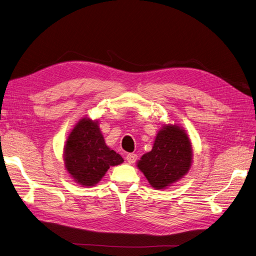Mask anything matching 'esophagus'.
I'll return each mask as SVG.
<instances>
[{
	"label": "esophagus",
	"instance_id": "esophagus-1",
	"mask_svg": "<svg viewBox=\"0 0 256 256\" xmlns=\"http://www.w3.org/2000/svg\"><path fill=\"white\" fill-rule=\"evenodd\" d=\"M136 159H138V154H128L127 156H126V160H127V162L129 164H134V162L136 161Z\"/></svg>",
	"mask_w": 256,
	"mask_h": 256
}]
</instances>
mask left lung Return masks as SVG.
<instances>
[{
    "label": "left lung",
    "mask_w": 256,
    "mask_h": 256,
    "mask_svg": "<svg viewBox=\"0 0 256 256\" xmlns=\"http://www.w3.org/2000/svg\"><path fill=\"white\" fill-rule=\"evenodd\" d=\"M192 160L191 143L184 130L168 125L157 134L152 150L138 162L154 189H166L189 171Z\"/></svg>",
    "instance_id": "8db88e82"
}]
</instances>
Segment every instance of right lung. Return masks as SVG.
<instances>
[{"instance_id": "add662e5", "label": "right lung", "mask_w": 256, "mask_h": 256, "mask_svg": "<svg viewBox=\"0 0 256 256\" xmlns=\"http://www.w3.org/2000/svg\"><path fill=\"white\" fill-rule=\"evenodd\" d=\"M65 166L76 182L85 187L96 184L110 166L124 161L104 143L97 122L83 118L69 134L64 148Z\"/></svg>"}]
</instances>
